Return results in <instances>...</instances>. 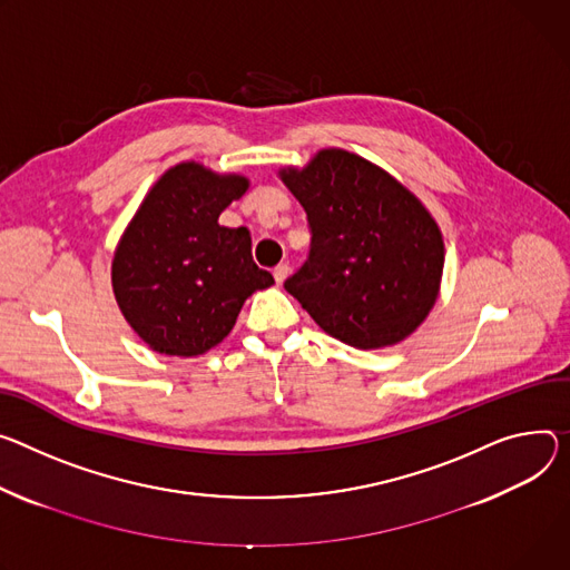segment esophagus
<instances>
[{"label": "esophagus", "instance_id": "34e87169", "mask_svg": "<svg viewBox=\"0 0 570 570\" xmlns=\"http://www.w3.org/2000/svg\"><path fill=\"white\" fill-rule=\"evenodd\" d=\"M288 264H279V266H275V271H273V275H275V282L277 284H282L286 277H288Z\"/></svg>", "mask_w": 570, "mask_h": 570}]
</instances>
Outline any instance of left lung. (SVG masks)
Wrapping results in <instances>:
<instances>
[{"label": "left lung", "mask_w": 570, "mask_h": 570, "mask_svg": "<svg viewBox=\"0 0 570 570\" xmlns=\"http://www.w3.org/2000/svg\"><path fill=\"white\" fill-rule=\"evenodd\" d=\"M282 179L312 232L306 262L284 288L352 347L406 338L434 306L443 273V238L425 206L345 149H323Z\"/></svg>", "instance_id": "left-lung-1"}]
</instances>
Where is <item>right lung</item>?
<instances>
[{
  "label": "right lung",
  "mask_w": 570,
  "mask_h": 570,
  "mask_svg": "<svg viewBox=\"0 0 570 570\" xmlns=\"http://www.w3.org/2000/svg\"><path fill=\"white\" fill-rule=\"evenodd\" d=\"M245 190V177L181 164L140 204L114 256V293L149 347L177 356L212 350L243 302L275 284L254 264L249 232L218 225Z\"/></svg>",
  "instance_id": "1"
}]
</instances>
